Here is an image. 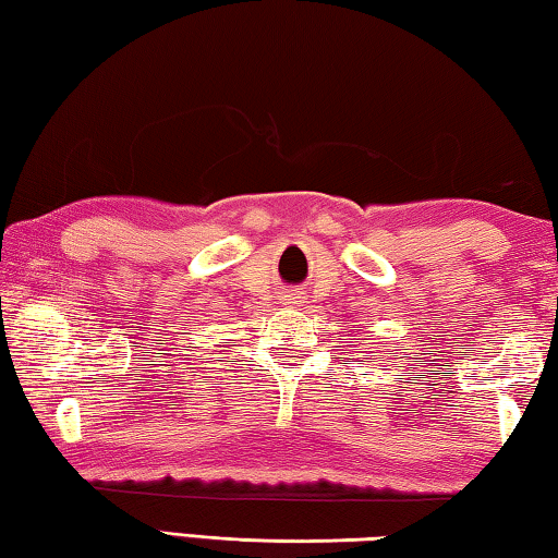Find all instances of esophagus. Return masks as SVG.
<instances>
[{"label": "esophagus", "instance_id": "1", "mask_svg": "<svg viewBox=\"0 0 558 558\" xmlns=\"http://www.w3.org/2000/svg\"><path fill=\"white\" fill-rule=\"evenodd\" d=\"M295 302H300L298 298H288V305H295Z\"/></svg>", "mask_w": 558, "mask_h": 558}]
</instances>
